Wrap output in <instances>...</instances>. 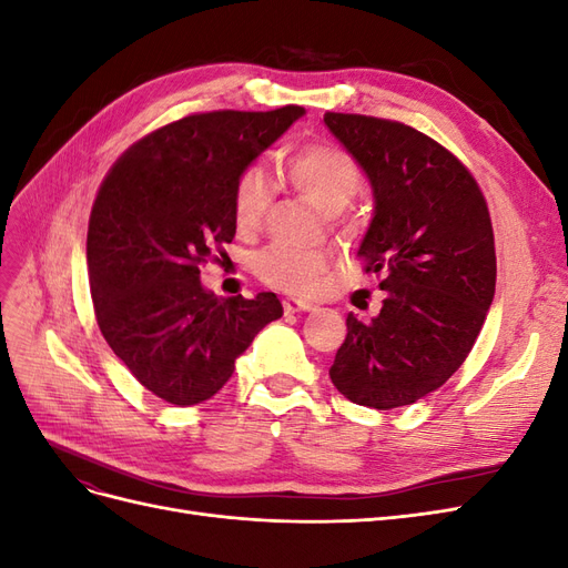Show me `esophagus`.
Listing matches in <instances>:
<instances>
[{
	"mask_svg": "<svg viewBox=\"0 0 568 568\" xmlns=\"http://www.w3.org/2000/svg\"><path fill=\"white\" fill-rule=\"evenodd\" d=\"M315 307H317V305L307 303V301H296V298H286V301H284V313H286V315L311 313V311H315Z\"/></svg>",
	"mask_w": 568,
	"mask_h": 568,
	"instance_id": "34e87169",
	"label": "esophagus"
}]
</instances>
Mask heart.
Masks as SVG:
<instances>
[{"label":"heart","mask_w":568,"mask_h":568,"mask_svg":"<svg viewBox=\"0 0 568 568\" xmlns=\"http://www.w3.org/2000/svg\"><path fill=\"white\" fill-rule=\"evenodd\" d=\"M286 182L301 196L313 201L326 215L346 209L363 184L359 165L346 149L329 142H311L294 149L282 163ZM234 220L242 232L263 227L272 203V189L261 165L246 168L234 186ZM326 261L315 251L272 246L257 257L261 280L286 294H311L317 286Z\"/></svg>","instance_id":"obj_1"}]
</instances>
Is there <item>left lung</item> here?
Returning <instances> with one entry per match:
<instances>
[{
	"label": "left lung",
	"instance_id": "8db88e82",
	"mask_svg": "<svg viewBox=\"0 0 568 568\" xmlns=\"http://www.w3.org/2000/svg\"><path fill=\"white\" fill-rule=\"evenodd\" d=\"M324 125L372 184L357 257L384 291L379 315H348L329 376L357 405H412L450 379L486 322L497 274L488 205L459 159L415 128L332 111Z\"/></svg>",
	"mask_w": 568,
	"mask_h": 568
}]
</instances>
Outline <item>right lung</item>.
<instances>
[{"instance_id": "right-lung-1", "label": "right lung", "mask_w": 568, "mask_h": 568, "mask_svg": "<svg viewBox=\"0 0 568 568\" xmlns=\"http://www.w3.org/2000/svg\"><path fill=\"white\" fill-rule=\"evenodd\" d=\"M305 111H211L134 142L99 186L88 230L97 324L153 395L180 407L213 398L280 298H217L201 265L236 234L239 175Z\"/></svg>"}]
</instances>
